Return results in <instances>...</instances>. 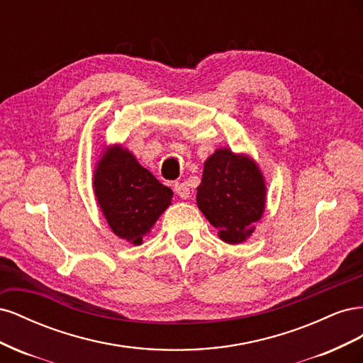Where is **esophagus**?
I'll return each instance as SVG.
<instances>
[{
  "label": "esophagus",
  "mask_w": 363,
  "mask_h": 363,
  "mask_svg": "<svg viewBox=\"0 0 363 363\" xmlns=\"http://www.w3.org/2000/svg\"><path fill=\"white\" fill-rule=\"evenodd\" d=\"M174 192L177 194V195L180 196V199H183V200L189 199V195H191L189 186L186 184V183H175V184H174Z\"/></svg>",
  "instance_id": "34e87169"
}]
</instances>
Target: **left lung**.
<instances>
[{"label": "left lung", "instance_id": "1", "mask_svg": "<svg viewBox=\"0 0 363 363\" xmlns=\"http://www.w3.org/2000/svg\"><path fill=\"white\" fill-rule=\"evenodd\" d=\"M196 206L224 242H245L267 206V183L256 160L230 148L215 150L204 162Z\"/></svg>", "mask_w": 363, "mask_h": 363}]
</instances>
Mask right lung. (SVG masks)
<instances>
[{"label":"right lung","instance_id":"1","mask_svg":"<svg viewBox=\"0 0 363 363\" xmlns=\"http://www.w3.org/2000/svg\"><path fill=\"white\" fill-rule=\"evenodd\" d=\"M94 194L112 232L140 245L172 201V191L121 144L104 147L94 171Z\"/></svg>","mask_w":363,"mask_h":363}]
</instances>
